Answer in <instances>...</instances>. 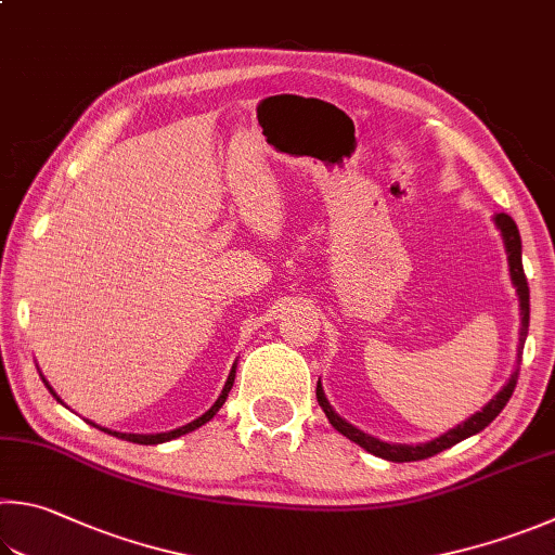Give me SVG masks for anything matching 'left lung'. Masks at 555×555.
<instances>
[{
  "instance_id": "8db88e82",
  "label": "left lung",
  "mask_w": 555,
  "mask_h": 555,
  "mask_svg": "<svg viewBox=\"0 0 555 555\" xmlns=\"http://www.w3.org/2000/svg\"><path fill=\"white\" fill-rule=\"evenodd\" d=\"M495 225L502 235V243H505V251H507V264H509V279H512V286L517 288V296H519V315H521V327H519V347H517V371L509 376V380L502 386V390L498 392L495 398H492L486 408L478 410L476 415H470L466 422H461L453 429L444 431V435H439L437 439L431 441H422V444H388V441H380L376 437L366 435V431H361L359 427L349 425L345 417H339L335 408L330 405V400L325 398V390H322V383L318 380V388H315V396L322 412H325L330 425L335 427L339 435H345L347 439L354 441L361 449H366L369 453H374L378 459H386V461H396V463H405V461H422V459H429L435 456V453L451 449L453 444H459V441L468 439L473 435H478V431L486 429L492 420H495L502 408L507 405V400L512 398V392H515L517 386V378H519V361H521V349H524V341H527L529 335V286H527V276H524V267H521V237H519V230L517 223L512 220L507 214H498L495 218Z\"/></svg>"
}]
</instances>
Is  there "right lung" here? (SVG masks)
Masks as SVG:
<instances>
[{
  "label": "right lung",
  "mask_w": 555,
  "mask_h": 555,
  "mask_svg": "<svg viewBox=\"0 0 555 555\" xmlns=\"http://www.w3.org/2000/svg\"><path fill=\"white\" fill-rule=\"evenodd\" d=\"M235 371H237V361L233 364V369H230V374H228V380H225V386H223V392H220L218 396V400L214 402V405H210V410H206L204 415L201 417H196L194 422H189V425H184V427H177V429H169V431H159V435H126V431H111V429H106V427H99V425H94V422H89V425H94L96 429H102V431H106V435H114V437H118V439H126V441H133V444H145V447H153V444H165V441H172V439H177V437H184V435H189V431H194V429H198L201 425H206V422H210L214 420V415L216 412L223 408V402H225V398H228V392H230V388H233V383H235ZM40 378H43V374H40ZM43 383H46V388L53 392V396L57 398V392L50 388V383L43 378ZM60 400V398H57ZM63 402V400H60Z\"/></svg>",
  "instance_id": "obj_1"
}]
</instances>
